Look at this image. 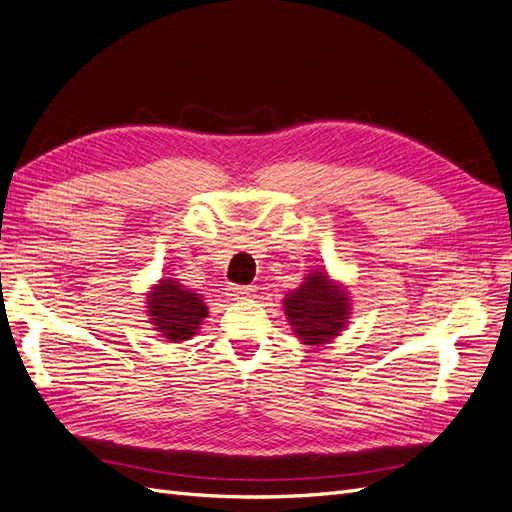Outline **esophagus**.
I'll use <instances>...</instances> for the list:
<instances>
[{"mask_svg":"<svg viewBox=\"0 0 512 512\" xmlns=\"http://www.w3.org/2000/svg\"><path fill=\"white\" fill-rule=\"evenodd\" d=\"M253 294V287H244V285H229L227 287V296H231L233 300H242Z\"/></svg>","mask_w":512,"mask_h":512,"instance_id":"obj_1","label":"esophagus"}]
</instances>
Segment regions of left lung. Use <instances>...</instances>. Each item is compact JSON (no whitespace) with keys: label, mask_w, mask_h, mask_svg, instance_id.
I'll return each instance as SVG.
<instances>
[{"label":"left lung","mask_w":512,"mask_h":512,"mask_svg":"<svg viewBox=\"0 0 512 512\" xmlns=\"http://www.w3.org/2000/svg\"><path fill=\"white\" fill-rule=\"evenodd\" d=\"M285 313L305 344H326L346 326L350 316L346 292L337 290L324 272H313L285 298Z\"/></svg>","instance_id":"1"}]
</instances>
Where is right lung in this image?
Here are the masks:
<instances>
[{"label":"right lung","instance_id":"1","mask_svg":"<svg viewBox=\"0 0 512 512\" xmlns=\"http://www.w3.org/2000/svg\"><path fill=\"white\" fill-rule=\"evenodd\" d=\"M147 305L153 326L170 342L190 339L207 316L201 296L173 279H162L160 285L153 287Z\"/></svg>","mask_w":512,"mask_h":512}]
</instances>
